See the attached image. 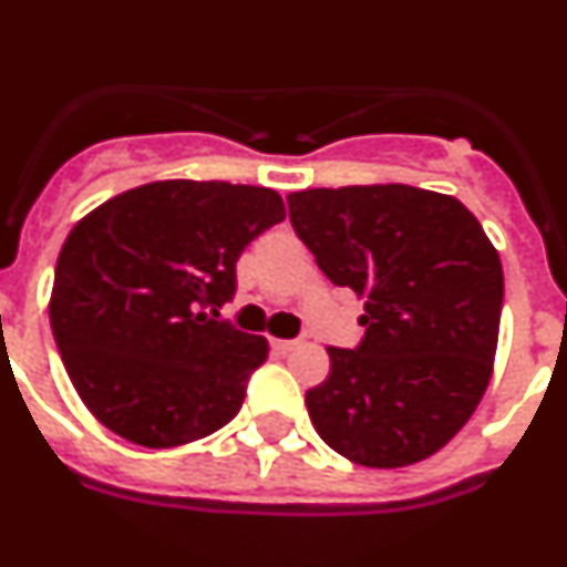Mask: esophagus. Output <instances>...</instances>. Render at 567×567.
I'll use <instances>...</instances> for the list:
<instances>
[{"label":"esophagus","mask_w":567,"mask_h":567,"mask_svg":"<svg viewBox=\"0 0 567 567\" xmlns=\"http://www.w3.org/2000/svg\"><path fill=\"white\" fill-rule=\"evenodd\" d=\"M299 347V341H285V338H271V349L277 355H288L293 349Z\"/></svg>","instance_id":"1"}]
</instances>
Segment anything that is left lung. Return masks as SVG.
<instances>
[{
    "label": "left lung",
    "mask_w": 567,
    "mask_h": 567,
    "mask_svg": "<svg viewBox=\"0 0 567 567\" xmlns=\"http://www.w3.org/2000/svg\"><path fill=\"white\" fill-rule=\"evenodd\" d=\"M290 224L332 285L363 299L361 347H327L305 394L316 433L363 467H409L451 442L489 385L504 268L453 195L409 184L288 195Z\"/></svg>",
    "instance_id": "left-lung-1"
}]
</instances>
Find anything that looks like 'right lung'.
<instances>
[{
  "label": "right lung",
  "mask_w": 567,
  "mask_h": 567,
  "mask_svg": "<svg viewBox=\"0 0 567 567\" xmlns=\"http://www.w3.org/2000/svg\"><path fill=\"white\" fill-rule=\"evenodd\" d=\"M285 220L277 189L167 178L83 215L58 254L50 324L94 420L164 451L198 442L240 411L268 341L215 321L235 262Z\"/></svg>",
  "instance_id": "obj_1"
}]
</instances>
